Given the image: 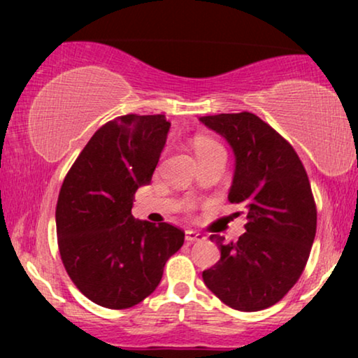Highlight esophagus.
<instances>
[{"instance_id":"obj_1","label":"esophagus","mask_w":358,"mask_h":358,"mask_svg":"<svg viewBox=\"0 0 358 358\" xmlns=\"http://www.w3.org/2000/svg\"><path fill=\"white\" fill-rule=\"evenodd\" d=\"M203 239H205V236H203L202 233L194 231V229H187V231H185V241H187V243L203 241Z\"/></svg>"}]
</instances>
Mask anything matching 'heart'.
Listing matches in <instances>:
<instances>
[{
	"instance_id": "1",
	"label": "heart",
	"mask_w": 358,
	"mask_h": 358,
	"mask_svg": "<svg viewBox=\"0 0 358 358\" xmlns=\"http://www.w3.org/2000/svg\"><path fill=\"white\" fill-rule=\"evenodd\" d=\"M194 151L195 155H197V158H203V156L217 153V151H224V150L217 140L208 138V136H197V138L194 140ZM185 208L192 210V203H185Z\"/></svg>"
}]
</instances>
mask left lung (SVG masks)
Listing matches in <instances>:
<instances>
[{"mask_svg":"<svg viewBox=\"0 0 358 358\" xmlns=\"http://www.w3.org/2000/svg\"><path fill=\"white\" fill-rule=\"evenodd\" d=\"M236 156L228 200L244 207L246 233L236 243L210 239L222 256L203 271L205 285L238 311L275 305L301 277L316 234V202L293 146L251 112L203 115Z\"/></svg>","mask_w":358,"mask_h":358,"instance_id":"1","label":"left lung"}]
</instances>
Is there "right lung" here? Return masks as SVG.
<instances>
[{
  "instance_id": "obj_1",
  "label": "right lung",
  "mask_w": 358,
  "mask_h": 358,
  "mask_svg": "<svg viewBox=\"0 0 358 358\" xmlns=\"http://www.w3.org/2000/svg\"><path fill=\"white\" fill-rule=\"evenodd\" d=\"M169 127L163 114L117 117L91 136L63 179L58 251L71 282L96 305H138L184 244L180 228L131 217L136 189L151 180Z\"/></svg>"
}]
</instances>
